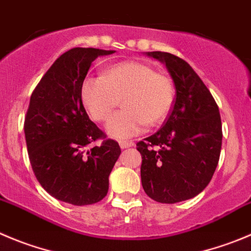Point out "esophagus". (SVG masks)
<instances>
[{
    "mask_svg": "<svg viewBox=\"0 0 251 251\" xmlns=\"http://www.w3.org/2000/svg\"><path fill=\"white\" fill-rule=\"evenodd\" d=\"M134 145V143L133 142H129V140H121L119 142V147L122 148V149H127V148H130Z\"/></svg>",
    "mask_w": 251,
    "mask_h": 251,
    "instance_id": "1",
    "label": "esophagus"
}]
</instances>
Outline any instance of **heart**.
Here are the masks:
<instances>
[{"label":"heart","mask_w":251,"mask_h":251,"mask_svg":"<svg viewBox=\"0 0 251 251\" xmlns=\"http://www.w3.org/2000/svg\"><path fill=\"white\" fill-rule=\"evenodd\" d=\"M175 96L173 77L140 61L116 64L103 76L87 77L81 85V101L97 122L107 121L122 99L124 109L106 126L107 133L117 139L134 137L148 124L163 123L173 109Z\"/></svg>","instance_id":"heart-1"}]
</instances>
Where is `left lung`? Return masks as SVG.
<instances>
[{"label": "left lung", "mask_w": 251, "mask_h": 251, "mask_svg": "<svg viewBox=\"0 0 251 251\" xmlns=\"http://www.w3.org/2000/svg\"><path fill=\"white\" fill-rule=\"evenodd\" d=\"M175 82L176 99L164 126L137 143L145 193L160 203L186 201L207 187L219 161L222 121L207 86L183 59L149 51Z\"/></svg>", "instance_id": "8db88e82"}]
</instances>
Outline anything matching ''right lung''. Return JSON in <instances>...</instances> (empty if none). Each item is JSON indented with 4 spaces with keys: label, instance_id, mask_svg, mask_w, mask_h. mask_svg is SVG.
<instances>
[{
    "label": "right lung",
    "instance_id": "1",
    "mask_svg": "<svg viewBox=\"0 0 251 251\" xmlns=\"http://www.w3.org/2000/svg\"><path fill=\"white\" fill-rule=\"evenodd\" d=\"M113 52L95 48L64 52L34 88L25 114L28 156L38 182L52 197L74 206L103 199L121 154L118 143L106 139L81 101V85L92 61ZM100 139L101 146L85 150Z\"/></svg>",
    "mask_w": 251,
    "mask_h": 251
}]
</instances>
